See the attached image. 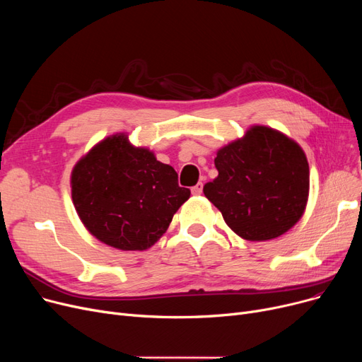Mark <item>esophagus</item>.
Returning a JSON list of instances; mask_svg holds the SVG:
<instances>
[{"mask_svg":"<svg viewBox=\"0 0 362 362\" xmlns=\"http://www.w3.org/2000/svg\"><path fill=\"white\" fill-rule=\"evenodd\" d=\"M192 195H201L202 194V182H198L192 189H191Z\"/></svg>","mask_w":362,"mask_h":362,"instance_id":"esophagus-1","label":"esophagus"}]
</instances>
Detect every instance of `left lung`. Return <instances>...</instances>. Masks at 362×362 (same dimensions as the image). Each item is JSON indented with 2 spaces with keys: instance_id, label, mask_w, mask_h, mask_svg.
<instances>
[{
  "instance_id": "obj_1",
  "label": "left lung",
  "mask_w": 362,
  "mask_h": 362,
  "mask_svg": "<svg viewBox=\"0 0 362 362\" xmlns=\"http://www.w3.org/2000/svg\"><path fill=\"white\" fill-rule=\"evenodd\" d=\"M214 164L218 176L204 185V195L240 238L274 239L305 210L308 161L300 146L280 132L255 126L243 139L221 148Z\"/></svg>"
}]
</instances>
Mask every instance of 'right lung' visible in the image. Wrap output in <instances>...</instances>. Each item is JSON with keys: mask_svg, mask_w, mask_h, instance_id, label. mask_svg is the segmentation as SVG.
I'll return each instance as SVG.
<instances>
[{"mask_svg": "<svg viewBox=\"0 0 362 362\" xmlns=\"http://www.w3.org/2000/svg\"><path fill=\"white\" fill-rule=\"evenodd\" d=\"M191 197L175 168L152 152L133 148L124 135L93 146L71 173V198L86 229L123 251H142L167 230Z\"/></svg>", "mask_w": 362, "mask_h": 362, "instance_id": "obj_1", "label": "right lung"}]
</instances>
